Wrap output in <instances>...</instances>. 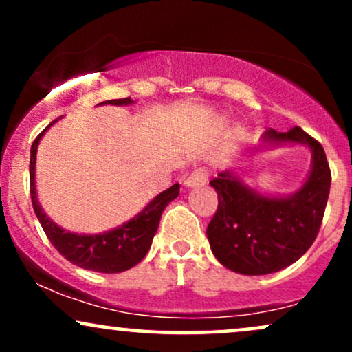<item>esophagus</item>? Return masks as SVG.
<instances>
[{
	"instance_id": "esophagus-1",
	"label": "esophagus",
	"mask_w": 352,
	"mask_h": 352,
	"mask_svg": "<svg viewBox=\"0 0 352 352\" xmlns=\"http://www.w3.org/2000/svg\"><path fill=\"white\" fill-rule=\"evenodd\" d=\"M207 180H208L207 172H205L204 168H199V170L190 173L187 179H185L184 185L185 188H199V187H204V185L207 184Z\"/></svg>"
}]
</instances>
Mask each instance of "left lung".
Returning a JSON list of instances; mask_svg holds the SVG:
<instances>
[{"mask_svg":"<svg viewBox=\"0 0 352 352\" xmlns=\"http://www.w3.org/2000/svg\"><path fill=\"white\" fill-rule=\"evenodd\" d=\"M300 144L309 147L311 170L292 195H265L225 170L210 182L218 208L207 236L225 268L248 276L276 273L308 252L316 240L331 188V170L322 145L300 127L288 132L268 129L260 147Z\"/></svg>","mask_w":352,"mask_h":352,"instance_id":"left-lung-1","label":"left lung"}]
</instances>
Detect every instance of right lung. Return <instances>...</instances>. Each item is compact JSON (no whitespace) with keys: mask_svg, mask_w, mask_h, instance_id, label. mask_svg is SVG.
<instances>
[{"mask_svg":"<svg viewBox=\"0 0 352 352\" xmlns=\"http://www.w3.org/2000/svg\"><path fill=\"white\" fill-rule=\"evenodd\" d=\"M102 104L129 106V104H134V100L131 98L112 99L106 100V102H100V106ZM59 119L52 120L41 134L36 137L33 145H31L30 193L36 217H38L39 223H41L44 233L50 238L52 246L66 260H69L71 263L79 266V268L91 270V272L98 273L125 272V270L132 268L139 261H142L145 254L151 250L153 235H155L157 228H159L162 212L172 200H175L179 197L180 185L173 184L170 188L164 190L155 199L148 201L145 205V208L140 210L134 218L119 225L117 228L109 230V232L96 233V235H80V233L66 232V230L56 225L43 212L38 197H36V152H38V145L41 137Z\"/></svg>","mask_w":352,"mask_h":352,"instance_id":"right-lung-1","label":"right lung"}]
</instances>
